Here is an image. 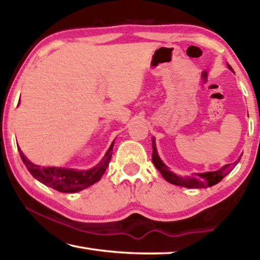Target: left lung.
<instances>
[{"mask_svg":"<svg viewBox=\"0 0 260 260\" xmlns=\"http://www.w3.org/2000/svg\"><path fill=\"white\" fill-rule=\"evenodd\" d=\"M230 70L233 69L231 65H228ZM152 162L153 165L156 166V169L159 171L161 173L162 177L166 179V181H169L170 183L177 184V186H181V187H186V188H206V187H211L214 186L215 183H218L221 181V180L226 177V175L231 172V171L234 169V166H236L237 162L240 161L241 158H239L236 161L233 162V164H227L221 169L218 171H214V172H206V173H195L192 177H179V175L174 174L173 172H171L164 162L160 160L159 156H158L157 150H156V146H155V140H152Z\"/></svg>","mask_w":260,"mask_h":260,"instance_id":"1","label":"left lung"}]
</instances>
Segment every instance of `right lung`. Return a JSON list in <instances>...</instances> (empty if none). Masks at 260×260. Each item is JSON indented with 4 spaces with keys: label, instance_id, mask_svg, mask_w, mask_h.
<instances>
[{
    "label": "right lung",
    "instance_id": "1",
    "mask_svg": "<svg viewBox=\"0 0 260 260\" xmlns=\"http://www.w3.org/2000/svg\"><path fill=\"white\" fill-rule=\"evenodd\" d=\"M113 143L114 142H112L111 146H110L109 150L105 153L100 164L96 165L94 169L88 171H76L71 169H60V167H41L34 165L32 161H29L24 156L23 151L19 148L18 150L21 160H23L29 173L35 179L57 191L76 192L88 188L102 178L112 157Z\"/></svg>",
    "mask_w": 260,
    "mask_h": 260
}]
</instances>
